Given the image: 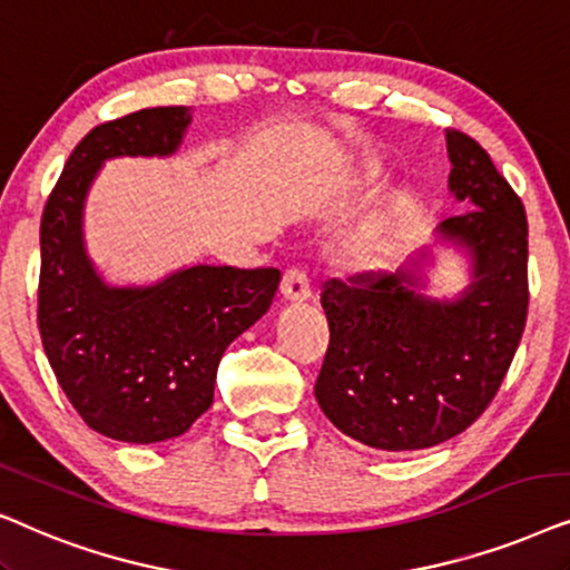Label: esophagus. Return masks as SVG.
<instances>
[{
	"label": "esophagus",
	"mask_w": 570,
	"mask_h": 570,
	"mask_svg": "<svg viewBox=\"0 0 570 570\" xmlns=\"http://www.w3.org/2000/svg\"><path fill=\"white\" fill-rule=\"evenodd\" d=\"M281 294H284L286 302H307L309 294H313L307 273L299 268L286 271L284 278H281Z\"/></svg>",
	"instance_id": "esophagus-1"
}]
</instances>
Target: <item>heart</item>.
I'll use <instances>...</instances> for the list:
<instances>
[{
    "label": "heart",
    "instance_id": "obj_1",
    "mask_svg": "<svg viewBox=\"0 0 570 570\" xmlns=\"http://www.w3.org/2000/svg\"><path fill=\"white\" fill-rule=\"evenodd\" d=\"M377 177V164H362L360 166V179H375ZM383 239H385V229L383 226H370V229H364L360 237L348 242L346 247V263L352 265H370L375 263V257L381 255V247H383Z\"/></svg>",
    "mask_w": 570,
    "mask_h": 570
}]
</instances>
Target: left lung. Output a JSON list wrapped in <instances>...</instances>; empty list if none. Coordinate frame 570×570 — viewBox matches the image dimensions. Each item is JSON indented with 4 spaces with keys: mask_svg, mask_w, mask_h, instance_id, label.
<instances>
[{
    "mask_svg": "<svg viewBox=\"0 0 570 570\" xmlns=\"http://www.w3.org/2000/svg\"><path fill=\"white\" fill-rule=\"evenodd\" d=\"M445 142L451 193L476 210L445 218L438 234L466 249L472 284L456 299L424 297L422 261L323 284L331 344L315 399L370 449L420 451L464 432L495 399L527 325L521 197L480 142L459 130H445Z\"/></svg>",
    "mask_w": 570,
    "mask_h": 570,
    "instance_id": "obj_1",
    "label": "left lung"
}]
</instances>
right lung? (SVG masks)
Instances as JSON below:
<instances>
[{"mask_svg": "<svg viewBox=\"0 0 570 570\" xmlns=\"http://www.w3.org/2000/svg\"><path fill=\"white\" fill-rule=\"evenodd\" d=\"M193 121L156 106L104 121L67 158L41 216L38 331L65 396L90 430L161 443L214 404L226 346L268 313L276 268L193 265L150 286H109L82 242V208L104 161L171 156Z\"/></svg>", "mask_w": 570, "mask_h": 570, "instance_id": "right-lung-1", "label": "right lung"}]
</instances>
